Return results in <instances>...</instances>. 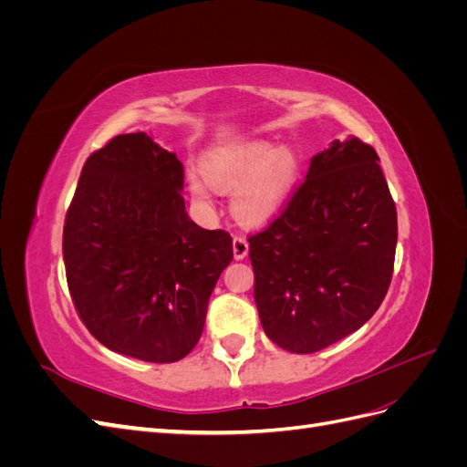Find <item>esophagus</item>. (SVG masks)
Listing matches in <instances>:
<instances>
[{"label":"esophagus","mask_w":467,"mask_h":467,"mask_svg":"<svg viewBox=\"0 0 467 467\" xmlns=\"http://www.w3.org/2000/svg\"><path fill=\"white\" fill-rule=\"evenodd\" d=\"M247 253H249L247 239L242 237V235H235V237H234V257H235L237 261H242V259L247 257Z\"/></svg>","instance_id":"esophagus-1"}]
</instances>
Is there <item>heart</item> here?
Returning a JSON list of instances; mask_svg holds the SVG:
<instances>
[{
    "label": "heart",
    "instance_id": "b5f03b06",
    "mask_svg": "<svg viewBox=\"0 0 467 467\" xmlns=\"http://www.w3.org/2000/svg\"><path fill=\"white\" fill-rule=\"evenodd\" d=\"M300 173V161L290 148L266 142L210 155L202 163V177L212 189L234 192V216L244 225H265L286 204ZM192 201L210 208V192L201 179H189Z\"/></svg>",
    "mask_w": 467,
    "mask_h": 467
}]
</instances>
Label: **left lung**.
Masks as SVG:
<instances>
[{"label":"left lung","instance_id":"obj_1","mask_svg":"<svg viewBox=\"0 0 467 467\" xmlns=\"http://www.w3.org/2000/svg\"><path fill=\"white\" fill-rule=\"evenodd\" d=\"M378 161L362 140H335L280 216L249 237L261 325L280 348L309 355L341 341L386 298L398 212Z\"/></svg>","mask_w":467,"mask_h":467}]
</instances>
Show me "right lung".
<instances>
[{"label": "right lung", "instance_id": "1", "mask_svg": "<svg viewBox=\"0 0 467 467\" xmlns=\"http://www.w3.org/2000/svg\"><path fill=\"white\" fill-rule=\"evenodd\" d=\"M182 163L144 134L93 151L64 222L67 288L89 333L146 362L185 358L234 259L232 237L185 210Z\"/></svg>", "mask_w": 467, "mask_h": 467}]
</instances>
